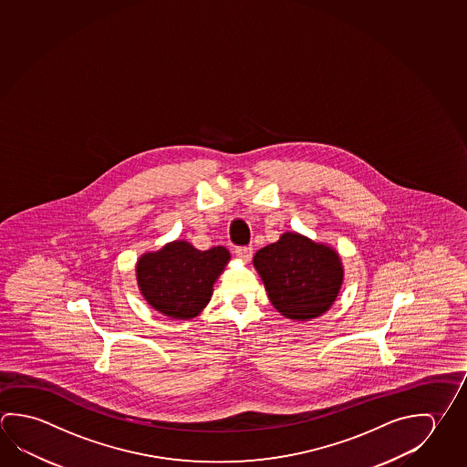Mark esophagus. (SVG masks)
I'll return each instance as SVG.
<instances>
[{"label":"esophagus","instance_id":"obj_1","mask_svg":"<svg viewBox=\"0 0 467 467\" xmlns=\"http://www.w3.org/2000/svg\"><path fill=\"white\" fill-rule=\"evenodd\" d=\"M236 253L237 257L241 259L243 262H249L251 261V257H253V247L251 245H241V247H236Z\"/></svg>","mask_w":467,"mask_h":467}]
</instances>
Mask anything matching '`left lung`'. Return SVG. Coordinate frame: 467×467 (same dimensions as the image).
<instances>
[{"label": "left lung", "mask_w": 467, "mask_h": 467, "mask_svg": "<svg viewBox=\"0 0 467 467\" xmlns=\"http://www.w3.org/2000/svg\"><path fill=\"white\" fill-rule=\"evenodd\" d=\"M253 264L274 308L295 321L325 315L343 285V261L335 247L295 231L259 249Z\"/></svg>", "instance_id": "obj_1"}]
</instances>
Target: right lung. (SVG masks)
<instances>
[{"label":"right lung","mask_w":467,"mask_h":467,"mask_svg":"<svg viewBox=\"0 0 467 467\" xmlns=\"http://www.w3.org/2000/svg\"><path fill=\"white\" fill-rule=\"evenodd\" d=\"M226 247L198 251L185 239H175L136 264V280L144 300L165 317L192 319L212 300L214 282L230 262Z\"/></svg>","instance_id":"1"}]
</instances>
